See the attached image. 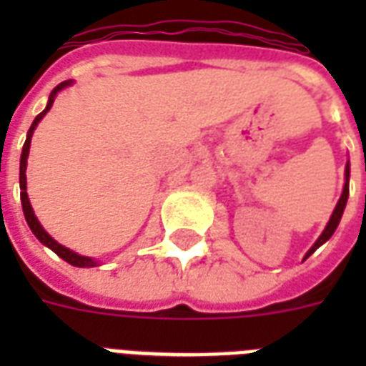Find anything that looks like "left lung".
<instances>
[{"instance_id":"8db88e82","label":"left lung","mask_w":366,"mask_h":366,"mask_svg":"<svg viewBox=\"0 0 366 366\" xmlns=\"http://www.w3.org/2000/svg\"><path fill=\"white\" fill-rule=\"evenodd\" d=\"M344 189H342V195H340V199H338V203H336L335 207V211H332V214H330L329 218V222H327V226H325L323 229V234L319 235L317 241L312 244V249L307 250L306 256H304V260H306L307 256H312L315 250L321 247L323 243H327V241L332 237V234L336 232V228H338V224H340L342 220V214H344V209H346V203H347V195H350V161L346 163V171H344Z\"/></svg>"}]
</instances>
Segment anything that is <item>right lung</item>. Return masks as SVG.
<instances>
[{
	"label": "right lung",
	"instance_id": "obj_1",
	"mask_svg": "<svg viewBox=\"0 0 366 366\" xmlns=\"http://www.w3.org/2000/svg\"><path fill=\"white\" fill-rule=\"evenodd\" d=\"M71 85V79L70 81H62L60 85H56V87L51 91V94H49V100H47V106H45V110L39 114V116L34 119V123H31L30 131H28V134H26V142L24 146H22V154H20V174H19V180H20V201H22V211H24V218L26 222H28V226H30L31 234L36 235L37 239L41 241L45 247H49V249L53 250L54 254H59L62 260H66L68 264H71V266L76 267H94V266H100L99 260H94V258H91V256H81L77 254V252H74L71 249H68V247H64V244H60L59 241H54L51 235L43 229V226L39 224V220H37V217L34 214V209H31L30 205V199H28V192H26V165H28V154H30V144H31V137H34V131H36L37 123L41 122L43 117H45V114H47L51 108H53V102L54 99H56V94L62 91V89L70 87Z\"/></svg>",
	"mask_w": 366,
	"mask_h": 366
}]
</instances>
